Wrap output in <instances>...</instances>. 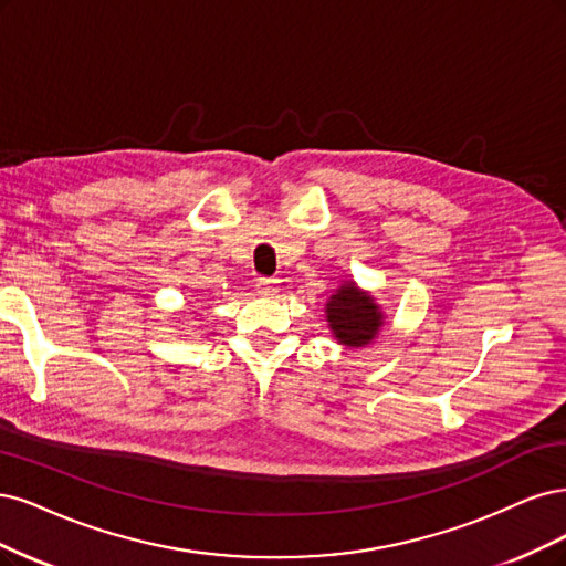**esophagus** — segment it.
Here are the masks:
<instances>
[{
    "label": "esophagus",
    "instance_id": "esophagus-1",
    "mask_svg": "<svg viewBox=\"0 0 566 566\" xmlns=\"http://www.w3.org/2000/svg\"><path fill=\"white\" fill-rule=\"evenodd\" d=\"M277 284H280V282L272 280V277H259V280H256V289H259V294H263V296H275L277 291H280Z\"/></svg>",
    "mask_w": 566,
    "mask_h": 566
}]
</instances>
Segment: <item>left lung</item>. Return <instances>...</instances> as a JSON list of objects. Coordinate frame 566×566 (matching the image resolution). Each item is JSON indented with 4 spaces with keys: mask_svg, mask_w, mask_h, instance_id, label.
I'll return each mask as SVG.
<instances>
[{
    "mask_svg": "<svg viewBox=\"0 0 566 566\" xmlns=\"http://www.w3.org/2000/svg\"><path fill=\"white\" fill-rule=\"evenodd\" d=\"M326 322L340 345L367 348L382 326V313L369 291L355 282H343L336 294L326 301Z\"/></svg>",
    "mask_w": 566,
    "mask_h": 566,
    "instance_id": "left-lung-1",
    "label": "left lung"
}]
</instances>
